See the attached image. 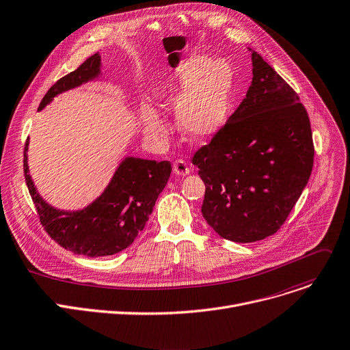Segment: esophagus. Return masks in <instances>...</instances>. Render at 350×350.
I'll list each match as a JSON object with an SVG mask.
<instances>
[{
	"instance_id": "1",
	"label": "esophagus",
	"mask_w": 350,
	"mask_h": 350,
	"mask_svg": "<svg viewBox=\"0 0 350 350\" xmlns=\"http://www.w3.org/2000/svg\"><path fill=\"white\" fill-rule=\"evenodd\" d=\"M173 172H174V174L184 177V176H187L190 173V169H189L187 165H185L184 160H176L174 165H173Z\"/></svg>"
}]
</instances>
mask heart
<instances>
[{
  "mask_svg": "<svg viewBox=\"0 0 350 350\" xmlns=\"http://www.w3.org/2000/svg\"><path fill=\"white\" fill-rule=\"evenodd\" d=\"M234 73L225 60L194 56L174 67L172 75L156 90V98L176 107L174 120L178 132L190 142H201L222 125ZM145 133L161 141L167 129L156 109L146 104L142 111Z\"/></svg>",
  "mask_w": 350,
  "mask_h": 350,
  "instance_id": "obj_1",
  "label": "heart"
}]
</instances>
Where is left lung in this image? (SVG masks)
Returning a JSON list of instances; mask_svg holds the SVG:
<instances>
[{
    "instance_id": "obj_1",
    "label": "left lung",
    "mask_w": 350,
    "mask_h": 350,
    "mask_svg": "<svg viewBox=\"0 0 350 350\" xmlns=\"http://www.w3.org/2000/svg\"><path fill=\"white\" fill-rule=\"evenodd\" d=\"M246 97L193 159L205 184L201 213L224 239L249 243L280 228L310 180L308 113L295 91L252 49Z\"/></svg>"
}]
</instances>
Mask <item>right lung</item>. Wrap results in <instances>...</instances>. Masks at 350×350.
<instances>
[{"instance_id": "1", "label": "right lung", "mask_w": 350, "mask_h": 350, "mask_svg": "<svg viewBox=\"0 0 350 350\" xmlns=\"http://www.w3.org/2000/svg\"><path fill=\"white\" fill-rule=\"evenodd\" d=\"M101 76V56L96 53L46 92L39 111L63 92L100 80ZM28 145L29 142L23 153V172L43 228L60 246L88 258L120 253L133 243L139 232L145 228L172 173L169 161L157 163L126 156L94 201L80 209H62L39 194L29 173Z\"/></svg>"}]
</instances>
